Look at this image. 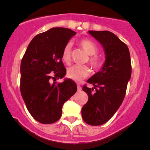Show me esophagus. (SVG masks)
I'll use <instances>...</instances> for the list:
<instances>
[{"mask_svg":"<svg viewBox=\"0 0 150 150\" xmlns=\"http://www.w3.org/2000/svg\"><path fill=\"white\" fill-rule=\"evenodd\" d=\"M81 90H82V88H81V86H80V85H78V91H81Z\"/></svg>","mask_w":150,"mask_h":150,"instance_id":"34e87169","label":"esophagus"}]
</instances>
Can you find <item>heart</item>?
Masks as SVG:
<instances>
[{"label":"heart","mask_w":150,"mask_h":150,"mask_svg":"<svg viewBox=\"0 0 150 150\" xmlns=\"http://www.w3.org/2000/svg\"><path fill=\"white\" fill-rule=\"evenodd\" d=\"M79 45L81 48L90 56L88 62L92 67L97 70L102 65V60L100 57L96 56L98 52V47L91 40L88 39H82L79 41ZM62 58L64 62L68 64L71 60V46L70 44H67L63 48L62 53ZM91 73V69L87 65L75 64L69 67L67 71V75L69 78L75 81H80L88 76Z\"/></svg>","instance_id":"b5f03b06"}]
</instances>
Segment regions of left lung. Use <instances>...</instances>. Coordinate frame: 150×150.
<instances>
[{
	"label": "left lung",
	"mask_w": 150,
	"mask_h": 150,
	"mask_svg": "<svg viewBox=\"0 0 150 150\" xmlns=\"http://www.w3.org/2000/svg\"><path fill=\"white\" fill-rule=\"evenodd\" d=\"M88 33L103 46L106 59L100 71L88 80L92 88L85 85L83 90L88 100L82 107L83 120L91 125L108 121L121 105L131 76V63L128 46L110 31Z\"/></svg>",
	"instance_id": "8db88e82"
}]
</instances>
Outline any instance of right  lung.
I'll use <instances>...</instances> for the list:
<instances>
[{"instance_id": "add662e5", "label": "right lung", "mask_w": 150, "mask_h": 150, "mask_svg": "<svg viewBox=\"0 0 150 150\" xmlns=\"http://www.w3.org/2000/svg\"><path fill=\"white\" fill-rule=\"evenodd\" d=\"M75 34L70 29L54 28L37 35L21 62V94L29 112L40 123L57 122L62 116L63 104L77 91L71 79L51 83L65 75L62 53Z\"/></svg>"}]
</instances>
